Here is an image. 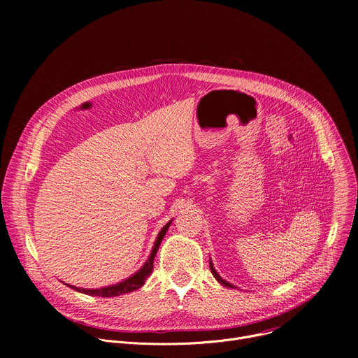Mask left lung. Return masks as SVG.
<instances>
[{"label": "left lung", "instance_id": "1", "mask_svg": "<svg viewBox=\"0 0 358 358\" xmlns=\"http://www.w3.org/2000/svg\"><path fill=\"white\" fill-rule=\"evenodd\" d=\"M210 270H212V273H213V275H215V278L219 281V283L222 285V286H224V287H234L231 283H228L227 280H223L217 273H216V270H215V267H213V264H212V261H210Z\"/></svg>", "mask_w": 358, "mask_h": 358}]
</instances>
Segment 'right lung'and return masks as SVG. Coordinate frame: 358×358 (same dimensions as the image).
Masks as SVG:
<instances>
[{
  "mask_svg": "<svg viewBox=\"0 0 358 358\" xmlns=\"http://www.w3.org/2000/svg\"><path fill=\"white\" fill-rule=\"evenodd\" d=\"M173 220H169L165 227L161 229V232L158 234L157 236V241H155V245L152 248V251H150V255L148 258V261L143 264V267L136 271L134 275H130L129 278L120 281V283L117 285H111V286H106V287H101V289H81V287H75V286H69L66 285L68 287L77 290L80 293H84V294H88V296H101V297H115V296H120V294H124V293H130L134 292L139 287H142L145 285V280L150 275V273H152L154 270V258L157 255V251L161 245V242L169 228V224H171Z\"/></svg>",
  "mask_w": 358,
  "mask_h": 358,
  "instance_id": "right-lung-1",
  "label": "right lung"
}]
</instances>
